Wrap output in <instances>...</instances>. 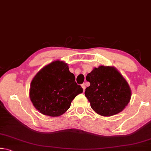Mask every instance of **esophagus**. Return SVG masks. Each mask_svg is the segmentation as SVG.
I'll return each mask as SVG.
<instances>
[{"mask_svg": "<svg viewBox=\"0 0 151 151\" xmlns=\"http://www.w3.org/2000/svg\"><path fill=\"white\" fill-rule=\"evenodd\" d=\"M81 86H82V88H83V91H85V88H86V86H85V84H83V85H81Z\"/></svg>", "mask_w": 151, "mask_h": 151, "instance_id": "esophagus-1", "label": "esophagus"}]
</instances>
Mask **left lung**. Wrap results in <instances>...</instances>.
Instances as JSON below:
<instances>
[{
    "label": "left lung",
    "mask_w": 151,
    "mask_h": 151,
    "mask_svg": "<svg viewBox=\"0 0 151 151\" xmlns=\"http://www.w3.org/2000/svg\"><path fill=\"white\" fill-rule=\"evenodd\" d=\"M90 86L85 96L97 114L111 116L121 112L129 104L131 90L127 81L114 66L94 68L86 77Z\"/></svg>",
    "instance_id": "obj_1"
}]
</instances>
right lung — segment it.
Returning <instances> with one entry per match:
<instances>
[{
  "mask_svg": "<svg viewBox=\"0 0 151 151\" xmlns=\"http://www.w3.org/2000/svg\"><path fill=\"white\" fill-rule=\"evenodd\" d=\"M75 81V75L63 61L55 60L46 65L30 83L29 96L33 106L45 115H62L75 96L83 91Z\"/></svg>",
  "mask_w": 151,
  "mask_h": 151,
  "instance_id": "add662e5",
  "label": "right lung"
}]
</instances>
